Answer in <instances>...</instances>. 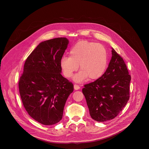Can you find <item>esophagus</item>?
Here are the masks:
<instances>
[{"label": "esophagus", "mask_w": 149, "mask_h": 149, "mask_svg": "<svg viewBox=\"0 0 149 149\" xmlns=\"http://www.w3.org/2000/svg\"><path fill=\"white\" fill-rule=\"evenodd\" d=\"M80 88V86L79 85H77V84H74V89H75V90H78V89H79Z\"/></svg>", "instance_id": "1"}]
</instances>
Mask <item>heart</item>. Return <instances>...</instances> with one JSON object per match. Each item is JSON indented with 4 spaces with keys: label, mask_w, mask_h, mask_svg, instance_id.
I'll return each mask as SVG.
<instances>
[{
    "label": "heart",
    "mask_w": 149,
    "mask_h": 149,
    "mask_svg": "<svg viewBox=\"0 0 149 149\" xmlns=\"http://www.w3.org/2000/svg\"><path fill=\"white\" fill-rule=\"evenodd\" d=\"M69 54L70 57H62L60 67L64 76L70 78L80 65L81 70L73 78L76 82H82L88 77L91 80L98 79L106 70L108 54L102 44L82 41L73 46Z\"/></svg>",
    "instance_id": "1"
}]
</instances>
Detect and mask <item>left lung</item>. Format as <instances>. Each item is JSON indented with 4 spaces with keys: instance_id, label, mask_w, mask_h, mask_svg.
I'll list each match as a JSON object with an SVG mask.
<instances>
[{
    "instance_id": "left-lung-1",
    "label": "left lung",
    "mask_w": 149,
    "mask_h": 149,
    "mask_svg": "<svg viewBox=\"0 0 149 149\" xmlns=\"http://www.w3.org/2000/svg\"><path fill=\"white\" fill-rule=\"evenodd\" d=\"M112 56L103 76L82 89L91 117L100 122L115 118L130 98L131 76L126 65L112 47Z\"/></svg>"
}]
</instances>
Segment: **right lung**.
Returning <instances> with one entry per match:
<instances>
[{"label": "right lung", "mask_w": 149, "mask_h": 149, "mask_svg": "<svg viewBox=\"0 0 149 149\" xmlns=\"http://www.w3.org/2000/svg\"><path fill=\"white\" fill-rule=\"evenodd\" d=\"M69 43L66 38L40 43L26 59L19 81L24 107L35 120L52 125L63 118L73 84L61 75L60 61Z\"/></svg>", "instance_id": "obj_1"}]
</instances>
